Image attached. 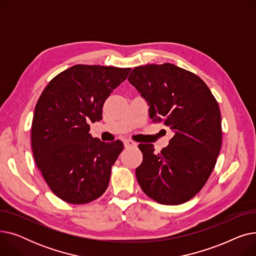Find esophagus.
Returning <instances> with one entry per match:
<instances>
[{"mask_svg":"<svg viewBox=\"0 0 256 256\" xmlns=\"http://www.w3.org/2000/svg\"><path fill=\"white\" fill-rule=\"evenodd\" d=\"M124 144L126 148H128V147H132V146H136V145H137L136 142H134V141H132V140H124Z\"/></svg>","mask_w":256,"mask_h":256,"instance_id":"34e87169","label":"esophagus"}]
</instances>
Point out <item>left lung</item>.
<instances>
[{
	"label": "left lung",
	"instance_id": "1",
	"mask_svg": "<svg viewBox=\"0 0 256 256\" xmlns=\"http://www.w3.org/2000/svg\"><path fill=\"white\" fill-rule=\"evenodd\" d=\"M128 80L148 102L154 122L176 132L158 154L152 144H139L143 160L136 176L141 189L160 204L186 202L217 163L222 144L218 102L198 76L171 63L135 67Z\"/></svg>",
	"mask_w": 256,
	"mask_h": 256
}]
</instances>
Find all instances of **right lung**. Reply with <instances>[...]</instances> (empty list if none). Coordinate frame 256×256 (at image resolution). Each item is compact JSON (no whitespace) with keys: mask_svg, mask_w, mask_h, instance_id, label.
I'll return each instance as SVG.
<instances>
[{"mask_svg":"<svg viewBox=\"0 0 256 256\" xmlns=\"http://www.w3.org/2000/svg\"><path fill=\"white\" fill-rule=\"evenodd\" d=\"M130 68L76 64L42 91L34 111L31 144L35 163L52 192L72 204L100 197L124 143H104L89 134L102 106Z\"/></svg>","mask_w":256,"mask_h":256,"instance_id":"add662e5","label":"right lung"}]
</instances>
